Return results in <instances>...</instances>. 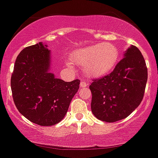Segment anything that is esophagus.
<instances>
[{
	"instance_id": "34e87169",
	"label": "esophagus",
	"mask_w": 158,
	"mask_h": 158,
	"mask_svg": "<svg viewBox=\"0 0 158 158\" xmlns=\"http://www.w3.org/2000/svg\"><path fill=\"white\" fill-rule=\"evenodd\" d=\"M88 83L87 82H84V81H82L80 83V87H87Z\"/></svg>"
}]
</instances>
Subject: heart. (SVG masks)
<instances>
[{"mask_svg":"<svg viewBox=\"0 0 158 158\" xmlns=\"http://www.w3.org/2000/svg\"><path fill=\"white\" fill-rule=\"evenodd\" d=\"M118 57V49L115 45L99 43L75 51L71 56V60L85 68L89 76L98 78L113 70Z\"/></svg>","mask_w":158,"mask_h":158,"instance_id":"heart-1","label":"heart"}]
</instances>
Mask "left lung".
<instances>
[{"label": "left lung", "mask_w": 158, "mask_h": 158, "mask_svg": "<svg viewBox=\"0 0 158 158\" xmlns=\"http://www.w3.org/2000/svg\"><path fill=\"white\" fill-rule=\"evenodd\" d=\"M147 77L143 56L137 47L130 46L111 73L90 85L93 114L106 123L128 117L142 101Z\"/></svg>", "instance_id": "1"}]
</instances>
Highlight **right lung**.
Listing matches in <instances>:
<instances>
[{
    "mask_svg": "<svg viewBox=\"0 0 158 158\" xmlns=\"http://www.w3.org/2000/svg\"><path fill=\"white\" fill-rule=\"evenodd\" d=\"M51 52L42 42L27 47L16 60L11 89L16 108L31 123L49 127L60 123L77 93L79 79L65 82L51 70Z\"/></svg>",
    "mask_w": 158,
    "mask_h": 158,
    "instance_id": "add662e5",
    "label": "right lung"
}]
</instances>
